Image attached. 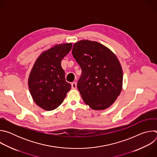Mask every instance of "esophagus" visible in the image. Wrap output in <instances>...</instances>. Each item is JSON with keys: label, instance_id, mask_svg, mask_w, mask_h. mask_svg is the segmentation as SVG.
Instances as JSON below:
<instances>
[{"label": "esophagus", "instance_id": "34e87169", "mask_svg": "<svg viewBox=\"0 0 157 157\" xmlns=\"http://www.w3.org/2000/svg\"><path fill=\"white\" fill-rule=\"evenodd\" d=\"M76 86H77V85H76V82H73L71 83V87L73 89H76Z\"/></svg>", "mask_w": 157, "mask_h": 157}]
</instances>
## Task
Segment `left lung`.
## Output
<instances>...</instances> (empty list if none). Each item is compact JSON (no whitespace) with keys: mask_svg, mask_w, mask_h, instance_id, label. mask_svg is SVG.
<instances>
[{"mask_svg":"<svg viewBox=\"0 0 157 157\" xmlns=\"http://www.w3.org/2000/svg\"><path fill=\"white\" fill-rule=\"evenodd\" d=\"M72 54L82 70L77 87L84 102L94 110L110 106L122 86V70L116 56L103 44L90 40L75 43Z\"/></svg>","mask_w":157,"mask_h":157,"instance_id":"1","label":"left lung"}]
</instances>
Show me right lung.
<instances>
[{"mask_svg":"<svg viewBox=\"0 0 157 157\" xmlns=\"http://www.w3.org/2000/svg\"><path fill=\"white\" fill-rule=\"evenodd\" d=\"M71 48V43L55 45L40 55L34 64L29 87L35 102L44 110L56 109L71 87L66 81L61 65V60Z\"/></svg>","mask_w":157,"mask_h":157,"instance_id":"1","label":"right lung"}]
</instances>
